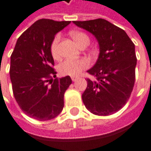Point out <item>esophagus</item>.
<instances>
[{"instance_id": "esophagus-1", "label": "esophagus", "mask_w": 151, "mask_h": 151, "mask_svg": "<svg viewBox=\"0 0 151 151\" xmlns=\"http://www.w3.org/2000/svg\"><path fill=\"white\" fill-rule=\"evenodd\" d=\"M71 78H72V81H73V82H75L78 78V77H75V76H73V77H71Z\"/></svg>"}]
</instances>
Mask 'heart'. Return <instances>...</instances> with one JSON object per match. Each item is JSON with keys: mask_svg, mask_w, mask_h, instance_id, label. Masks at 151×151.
Returning a JSON list of instances; mask_svg holds the SVG:
<instances>
[{"mask_svg": "<svg viewBox=\"0 0 151 151\" xmlns=\"http://www.w3.org/2000/svg\"><path fill=\"white\" fill-rule=\"evenodd\" d=\"M72 37L76 43L81 47L83 44H88L89 37L88 35L81 32H72ZM60 35L55 37L51 43V53L54 58H58L60 56L59 51ZM88 67V62L86 59H66L62 62L58 66V70L62 75L77 76L83 70Z\"/></svg>", "mask_w": 151, "mask_h": 151, "instance_id": "b5f03b06", "label": "heart"}]
</instances>
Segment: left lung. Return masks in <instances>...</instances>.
I'll list each match as a JSON object with an SVG mask.
<instances>
[{
    "mask_svg": "<svg viewBox=\"0 0 151 151\" xmlns=\"http://www.w3.org/2000/svg\"><path fill=\"white\" fill-rule=\"evenodd\" d=\"M73 23L91 32L99 45V58L88 70L95 78H87L83 102L93 114H113L125 105L134 85L137 63L134 44L123 29L104 19Z\"/></svg>",
    "mask_w": 151,
    "mask_h": 151,
    "instance_id": "8db88e82",
    "label": "left lung"
}]
</instances>
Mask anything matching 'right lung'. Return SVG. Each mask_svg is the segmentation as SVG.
<instances>
[{"mask_svg": "<svg viewBox=\"0 0 151 151\" xmlns=\"http://www.w3.org/2000/svg\"><path fill=\"white\" fill-rule=\"evenodd\" d=\"M70 21L40 19L22 34L11 56L10 78L16 101L29 117L40 121L57 117L64 106L69 76L56 77L51 43Z\"/></svg>", "mask_w": 151, "mask_h": 151, "instance_id": "obj_1", "label": "right lung"}]
</instances>
